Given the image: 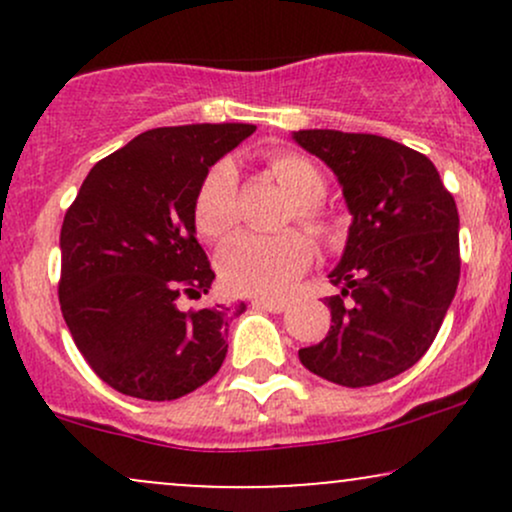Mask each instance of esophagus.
I'll list each match as a JSON object with an SVG mask.
<instances>
[{
	"label": "esophagus",
	"mask_w": 512,
	"mask_h": 512,
	"mask_svg": "<svg viewBox=\"0 0 512 512\" xmlns=\"http://www.w3.org/2000/svg\"><path fill=\"white\" fill-rule=\"evenodd\" d=\"M252 308L269 310V313H284V310L289 308V301H284V298H255V301H252Z\"/></svg>",
	"instance_id": "34e87169"
}]
</instances>
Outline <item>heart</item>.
<instances>
[{"label":"heart","instance_id":"heart-1","mask_svg":"<svg viewBox=\"0 0 512 512\" xmlns=\"http://www.w3.org/2000/svg\"><path fill=\"white\" fill-rule=\"evenodd\" d=\"M267 173L293 199L291 219L317 238L332 233V221L322 209L325 175L310 158L293 151H276L267 158ZM238 173L231 161L214 163L204 175L195 197L197 231L219 240L236 226ZM313 260L310 240L301 233L252 236L240 233L219 252V276L228 291L245 296H279L305 272Z\"/></svg>","mask_w":512,"mask_h":512}]
</instances>
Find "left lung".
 I'll use <instances>...</instances> for the list:
<instances>
[{"mask_svg":"<svg viewBox=\"0 0 512 512\" xmlns=\"http://www.w3.org/2000/svg\"><path fill=\"white\" fill-rule=\"evenodd\" d=\"M293 139L334 170L349 240L330 274L332 325L298 358L344 387L385 383L433 344L460 281V216L436 166L409 146L363 132L301 129Z\"/></svg>","mask_w":512,"mask_h":512,"instance_id":"obj_1","label":"left lung"}]
</instances>
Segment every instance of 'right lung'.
<instances>
[{"instance_id": "right-lung-1", "label": "right lung", "mask_w": 512, "mask_h": 512, "mask_svg": "<svg viewBox=\"0 0 512 512\" xmlns=\"http://www.w3.org/2000/svg\"><path fill=\"white\" fill-rule=\"evenodd\" d=\"M255 125L156 127L86 175L60 233V308L93 373L122 395L170 402L219 373L228 313L182 310L214 272L195 238L207 170Z\"/></svg>"}]
</instances>
